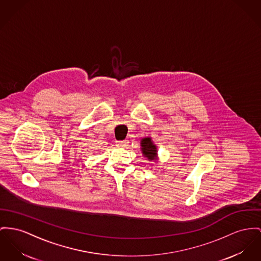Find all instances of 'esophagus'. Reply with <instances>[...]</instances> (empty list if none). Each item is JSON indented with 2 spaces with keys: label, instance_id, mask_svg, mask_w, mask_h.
<instances>
[{
  "label": "esophagus",
  "instance_id": "1",
  "mask_svg": "<svg viewBox=\"0 0 261 261\" xmlns=\"http://www.w3.org/2000/svg\"><path fill=\"white\" fill-rule=\"evenodd\" d=\"M117 146H119V147H125V146H127V142L126 141H117Z\"/></svg>",
  "mask_w": 261,
  "mask_h": 261
}]
</instances>
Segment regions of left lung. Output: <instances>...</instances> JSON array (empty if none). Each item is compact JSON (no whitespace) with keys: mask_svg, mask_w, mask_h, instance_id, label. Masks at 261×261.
Segmentation results:
<instances>
[{"mask_svg":"<svg viewBox=\"0 0 261 261\" xmlns=\"http://www.w3.org/2000/svg\"><path fill=\"white\" fill-rule=\"evenodd\" d=\"M140 150H141L142 156L146 157L148 161H154V162L158 161L157 146L150 137H146L140 139Z\"/></svg>","mask_w":261,"mask_h":261,"instance_id":"8db88e82","label":"left lung"}]
</instances>
